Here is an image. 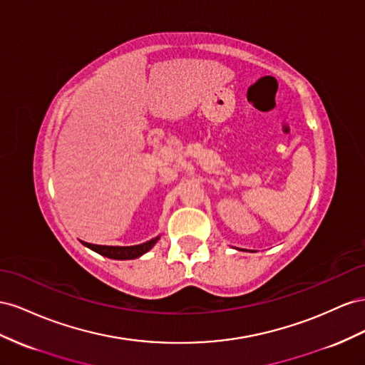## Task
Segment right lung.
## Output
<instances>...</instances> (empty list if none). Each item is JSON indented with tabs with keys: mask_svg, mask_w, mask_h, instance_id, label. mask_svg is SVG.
Listing matches in <instances>:
<instances>
[{
	"mask_svg": "<svg viewBox=\"0 0 365 365\" xmlns=\"http://www.w3.org/2000/svg\"><path fill=\"white\" fill-rule=\"evenodd\" d=\"M160 237H155L150 242H145L142 245H136V246H101V245H91V243H84L87 247H90L91 251H95L103 257L107 258H113V259H133L138 258L140 255H143L145 252H148L150 249L158 243Z\"/></svg>",
	"mask_w": 365,
	"mask_h": 365,
	"instance_id": "1",
	"label": "right lung"
}]
</instances>
